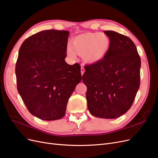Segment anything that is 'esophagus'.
Returning a JSON list of instances; mask_svg holds the SVG:
<instances>
[{"label":"esophagus","mask_w":158,"mask_h":158,"mask_svg":"<svg viewBox=\"0 0 158 158\" xmlns=\"http://www.w3.org/2000/svg\"><path fill=\"white\" fill-rule=\"evenodd\" d=\"M84 71H85L83 67H81V74H82V76L84 74Z\"/></svg>","instance_id":"esophagus-1"}]
</instances>
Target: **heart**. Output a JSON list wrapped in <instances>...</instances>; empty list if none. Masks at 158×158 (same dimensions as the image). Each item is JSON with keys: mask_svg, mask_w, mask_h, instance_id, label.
Instances as JSON below:
<instances>
[{"mask_svg": "<svg viewBox=\"0 0 158 158\" xmlns=\"http://www.w3.org/2000/svg\"><path fill=\"white\" fill-rule=\"evenodd\" d=\"M111 47L110 38L103 33L86 32L72 38L67 55L73 57L74 53L82 56L85 63H99L106 56Z\"/></svg>", "mask_w": 158, "mask_h": 158, "instance_id": "obj_1", "label": "heart"}]
</instances>
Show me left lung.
<instances>
[{"instance_id":"obj_1","label":"left lung","mask_w":158,"mask_h":158,"mask_svg":"<svg viewBox=\"0 0 158 158\" xmlns=\"http://www.w3.org/2000/svg\"><path fill=\"white\" fill-rule=\"evenodd\" d=\"M111 47L99 63L86 66L82 81L87 86L88 108L92 115L116 118L128 111L140 87L141 60L130 38L105 31Z\"/></svg>"}]
</instances>
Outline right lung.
<instances>
[{
	"label": "right lung",
	"mask_w": 158,
	"mask_h": 158,
	"mask_svg": "<svg viewBox=\"0 0 158 158\" xmlns=\"http://www.w3.org/2000/svg\"><path fill=\"white\" fill-rule=\"evenodd\" d=\"M69 31L38 32L23 42L16 64L17 89L28 111L44 121L63 118L76 85L80 66L65 62Z\"/></svg>",
	"instance_id": "1"
}]
</instances>
